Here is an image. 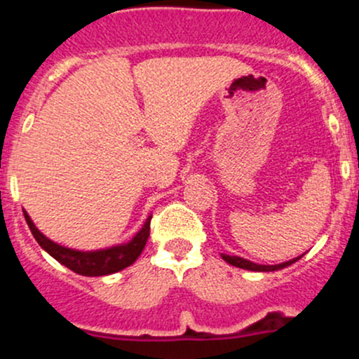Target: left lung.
Wrapping results in <instances>:
<instances>
[{"instance_id": "8db88e82", "label": "left lung", "mask_w": 359, "mask_h": 359, "mask_svg": "<svg viewBox=\"0 0 359 359\" xmlns=\"http://www.w3.org/2000/svg\"><path fill=\"white\" fill-rule=\"evenodd\" d=\"M300 257H302V255H300ZM300 257H295V259L287 260V262H283V264H274V266H266V264L252 262V260L243 259V257L226 255V253H222V259L226 260L227 264H231V266L240 267V269H247V271H257V273H269V271H280V269H283V267L292 266V264L297 262V260H299Z\"/></svg>"}]
</instances>
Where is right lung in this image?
<instances>
[{
  "instance_id": "right-lung-1",
  "label": "right lung",
  "mask_w": 359,
  "mask_h": 359,
  "mask_svg": "<svg viewBox=\"0 0 359 359\" xmlns=\"http://www.w3.org/2000/svg\"><path fill=\"white\" fill-rule=\"evenodd\" d=\"M24 217L29 229H31L32 236H34V240L39 243V247L45 250V252H48L53 259L59 260L62 266L69 267V269L74 271V273L81 274V276H106V274L118 273V271L132 266V264L139 259L144 247H146L151 229V217H147L142 229H140L128 243L116 245V247L111 248L93 250V252H81V250L66 248L62 247V245L55 243V241L48 240V238L34 226V222H32L31 217L27 215L25 210Z\"/></svg>"
}]
</instances>
